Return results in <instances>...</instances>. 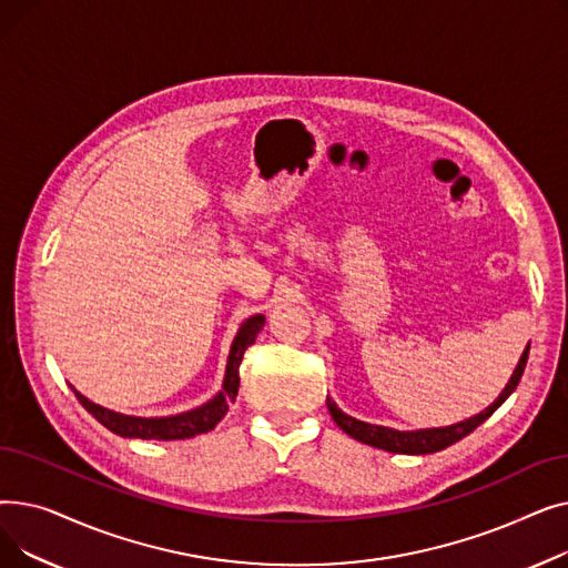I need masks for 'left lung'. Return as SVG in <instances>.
<instances>
[{
    "label": "left lung",
    "mask_w": 568,
    "mask_h": 568,
    "mask_svg": "<svg viewBox=\"0 0 568 568\" xmlns=\"http://www.w3.org/2000/svg\"><path fill=\"white\" fill-rule=\"evenodd\" d=\"M527 356H529V345L525 347L520 362L509 379V384L504 386V392L497 396V400L493 405H488L484 412L469 416V419L454 424V426H444V428H422V430H396V428H386V426H375V424H366L354 419V416L345 414L343 409H338V405L326 398V407H329L332 419L336 422V426L347 433L349 437L359 439L368 446H375V449H384V452H392V454H409V456H422V454H435L446 449V446L456 444L458 439H463L465 435H469L476 426H481L488 416L509 398L516 386L525 373L527 366Z\"/></svg>",
    "instance_id": "8db88e82"
}]
</instances>
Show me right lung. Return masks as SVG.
I'll list each match as a JSON object with an SVG mask.
<instances>
[{"instance_id":"obj_1","label":"right lung","mask_w":568,"mask_h":568,"mask_svg":"<svg viewBox=\"0 0 568 568\" xmlns=\"http://www.w3.org/2000/svg\"><path fill=\"white\" fill-rule=\"evenodd\" d=\"M264 326V315H253L248 317L232 341L230 356H227V368H225V379H223V389L200 407L174 414V416H154V419H144V416H129V414H119L112 409H105L92 400H87L82 394H75L80 405L94 416L99 424H103L108 430H112L119 437H138V439H186L195 437L200 433L214 430L216 424L227 414L230 403H234L236 392H239V364L244 359V352L255 343L257 334Z\"/></svg>"}]
</instances>
